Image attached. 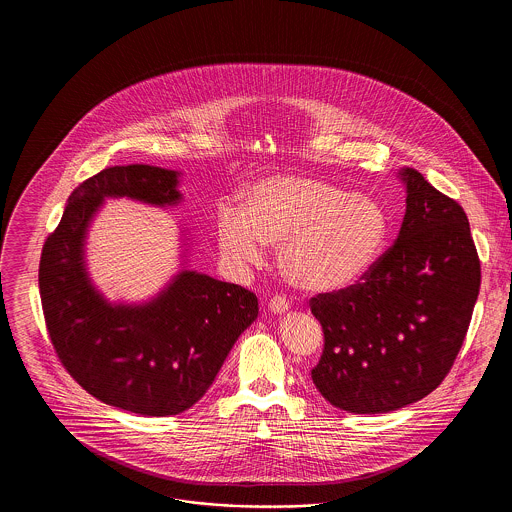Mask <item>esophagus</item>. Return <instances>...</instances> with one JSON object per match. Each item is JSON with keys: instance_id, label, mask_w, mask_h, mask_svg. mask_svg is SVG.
Returning <instances> with one entry per match:
<instances>
[{"instance_id": "obj_1", "label": "esophagus", "mask_w": 512, "mask_h": 512, "mask_svg": "<svg viewBox=\"0 0 512 512\" xmlns=\"http://www.w3.org/2000/svg\"><path fill=\"white\" fill-rule=\"evenodd\" d=\"M268 311L272 315H286L290 311V303L284 297H272L268 301Z\"/></svg>"}]
</instances>
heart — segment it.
I'll return each mask as SVG.
<instances>
[{
    "label": "heart",
    "mask_w": 512,
    "mask_h": 512,
    "mask_svg": "<svg viewBox=\"0 0 512 512\" xmlns=\"http://www.w3.org/2000/svg\"><path fill=\"white\" fill-rule=\"evenodd\" d=\"M390 232L384 205L307 174L255 182L240 211L217 220L220 249L236 265H259L278 245V267L303 292L332 293L361 282L376 265Z\"/></svg>",
    "instance_id": "obj_1"
}]
</instances>
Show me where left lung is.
Wrapping results in <instances>:
<instances>
[{
	"label": "left lung",
	"mask_w": 512,
	"mask_h": 512,
	"mask_svg": "<svg viewBox=\"0 0 512 512\" xmlns=\"http://www.w3.org/2000/svg\"><path fill=\"white\" fill-rule=\"evenodd\" d=\"M397 176L407 209L395 244L361 284L311 299L324 332L313 384L347 413H390L436 390L457 359L480 292V259L463 207L414 169Z\"/></svg>",
	"instance_id": "8db88e82"
}]
</instances>
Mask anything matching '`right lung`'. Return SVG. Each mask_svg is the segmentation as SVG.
Wrapping results in <instances>:
<instances>
[{"mask_svg":"<svg viewBox=\"0 0 512 512\" xmlns=\"http://www.w3.org/2000/svg\"><path fill=\"white\" fill-rule=\"evenodd\" d=\"M180 176L126 165L88 178L69 197L40 259L44 317L61 363L99 401L144 416L195 405L259 315L255 293L186 267L188 244L180 270L147 301H109L92 282L86 240L105 199L174 207L182 203Z\"/></svg>","mask_w":512,"mask_h":512,"instance_id":"1","label":"right lung"}]
</instances>
